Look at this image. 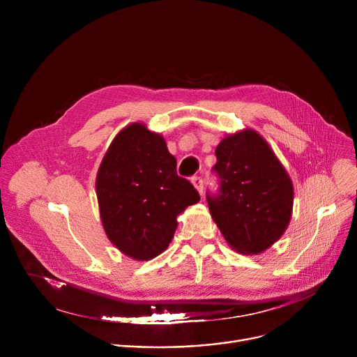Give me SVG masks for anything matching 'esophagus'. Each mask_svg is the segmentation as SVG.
Returning <instances> with one entry per match:
<instances>
[{
	"instance_id": "34e87169",
	"label": "esophagus",
	"mask_w": 357,
	"mask_h": 357,
	"mask_svg": "<svg viewBox=\"0 0 357 357\" xmlns=\"http://www.w3.org/2000/svg\"><path fill=\"white\" fill-rule=\"evenodd\" d=\"M192 183L197 189V192L202 195L203 193V179L200 176H193L192 178Z\"/></svg>"
}]
</instances>
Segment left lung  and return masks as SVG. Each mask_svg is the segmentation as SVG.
<instances>
[{"label": "left lung", "mask_w": 357, "mask_h": 357, "mask_svg": "<svg viewBox=\"0 0 357 357\" xmlns=\"http://www.w3.org/2000/svg\"><path fill=\"white\" fill-rule=\"evenodd\" d=\"M212 168L216 193H206L213 220L243 254H259L285 231L292 212V182L267 141L254 130L227 135Z\"/></svg>", "instance_id": "left-lung-1"}]
</instances>
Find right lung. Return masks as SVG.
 I'll use <instances>...</instances> for the list:
<instances>
[{"mask_svg": "<svg viewBox=\"0 0 357 357\" xmlns=\"http://www.w3.org/2000/svg\"><path fill=\"white\" fill-rule=\"evenodd\" d=\"M96 190L109 240L135 260L161 254L174 237L176 216L200 200L193 185L176 174L165 139L138 123L113 139Z\"/></svg>", "mask_w": 357, "mask_h": 357, "instance_id": "add662e5", "label": "right lung"}]
</instances>
